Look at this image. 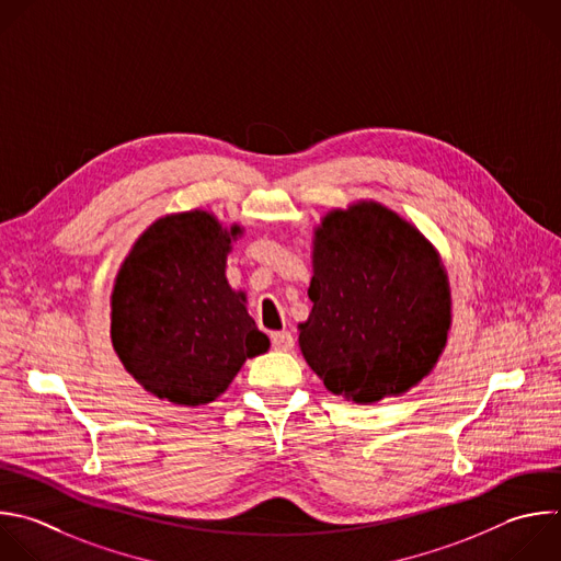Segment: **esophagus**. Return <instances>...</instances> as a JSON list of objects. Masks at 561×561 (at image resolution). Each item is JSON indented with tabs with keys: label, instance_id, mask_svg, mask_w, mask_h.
<instances>
[{
	"label": "esophagus",
	"instance_id": "esophagus-1",
	"mask_svg": "<svg viewBox=\"0 0 561 561\" xmlns=\"http://www.w3.org/2000/svg\"><path fill=\"white\" fill-rule=\"evenodd\" d=\"M271 341H273V347L279 350V352H290L295 347V339L288 330H282V332H273L271 334Z\"/></svg>",
	"mask_w": 561,
	"mask_h": 561
}]
</instances>
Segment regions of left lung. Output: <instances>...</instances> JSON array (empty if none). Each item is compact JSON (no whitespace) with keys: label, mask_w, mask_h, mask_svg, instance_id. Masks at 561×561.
Returning a JSON list of instances; mask_svg holds the SVG:
<instances>
[{"label":"left lung","mask_w":561,"mask_h":561,"mask_svg":"<svg viewBox=\"0 0 561 561\" xmlns=\"http://www.w3.org/2000/svg\"><path fill=\"white\" fill-rule=\"evenodd\" d=\"M312 310L299 350L323 386L371 405L432 375L451 328L438 249L394 209L354 201L312 229Z\"/></svg>","instance_id":"left-lung-1"}]
</instances>
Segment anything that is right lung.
Listing matches in <instances>:
<instances>
[{
    "label": "right lung",
    "mask_w": 561,
    "mask_h": 561,
    "mask_svg": "<svg viewBox=\"0 0 561 561\" xmlns=\"http://www.w3.org/2000/svg\"><path fill=\"white\" fill-rule=\"evenodd\" d=\"M244 227L192 209L151 222L131 244L110 295V336L127 375L149 394L198 408L227 392L271 341L231 288L227 257Z\"/></svg>",
    "instance_id": "1"
}]
</instances>
